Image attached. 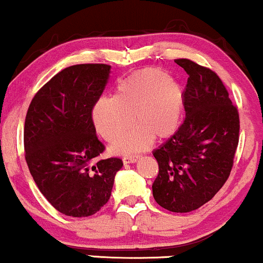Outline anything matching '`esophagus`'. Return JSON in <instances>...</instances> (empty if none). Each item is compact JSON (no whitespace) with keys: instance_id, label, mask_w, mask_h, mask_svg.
Segmentation results:
<instances>
[{"instance_id":"obj_1","label":"esophagus","mask_w":263,"mask_h":263,"mask_svg":"<svg viewBox=\"0 0 263 263\" xmlns=\"http://www.w3.org/2000/svg\"><path fill=\"white\" fill-rule=\"evenodd\" d=\"M137 159H138V156H125L122 158V161H123V163H125V164H127V163L137 162Z\"/></svg>"}]
</instances>
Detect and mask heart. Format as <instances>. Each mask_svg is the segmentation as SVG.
<instances>
[{
  "instance_id": "1",
  "label": "heart",
  "mask_w": 263,
  "mask_h": 263,
  "mask_svg": "<svg viewBox=\"0 0 263 263\" xmlns=\"http://www.w3.org/2000/svg\"><path fill=\"white\" fill-rule=\"evenodd\" d=\"M182 87L161 68L135 71L123 79L114 98L95 104L92 120L107 142H116L131 127H137L114 146L116 152H136L153 140H164L177 131L182 120Z\"/></svg>"
}]
</instances>
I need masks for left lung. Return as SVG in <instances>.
Returning a JSON list of instances; mask_svg holds the SVG:
<instances>
[{"label":"left lung","mask_w":263,"mask_h":263,"mask_svg":"<svg viewBox=\"0 0 263 263\" xmlns=\"http://www.w3.org/2000/svg\"><path fill=\"white\" fill-rule=\"evenodd\" d=\"M176 63L189 75L183 92L185 119L153 151L159 172L152 190L162 208L189 213L208 203L230 176L240 119L216 73L189 59Z\"/></svg>","instance_id":"1"}]
</instances>
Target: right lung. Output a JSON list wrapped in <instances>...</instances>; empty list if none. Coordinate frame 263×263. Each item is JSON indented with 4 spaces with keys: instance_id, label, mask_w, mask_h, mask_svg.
<instances>
[{
    "instance_id": "add662e5",
    "label": "right lung",
    "mask_w": 263,
    "mask_h": 263,
    "mask_svg": "<svg viewBox=\"0 0 263 263\" xmlns=\"http://www.w3.org/2000/svg\"><path fill=\"white\" fill-rule=\"evenodd\" d=\"M106 64L65 68L35 93L25 122V151L33 179L59 213L93 215L107 203L120 158L99 159L92 108L110 77Z\"/></svg>"
}]
</instances>
